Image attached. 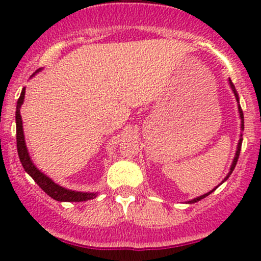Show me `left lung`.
I'll use <instances>...</instances> for the list:
<instances>
[{"label": "left lung", "instance_id": "8db88e82", "mask_svg": "<svg viewBox=\"0 0 261 261\" xmlns=\"http://www.w3.org/2000/svg\"><path fill=\"white\" fill-rule=\"evenodd\" d=\"M228 84H230V87H231V89H232V92H233V94H235V98H236V101H238V109H239V115H240V120H241V131H244V114H243V110H241V106H240V99H239V94H238V92H236V89H235V86H233V83L232 82H231V80H228ZM241 144H243V133L240 134V140H239V143H238V147H236V152H235V156H233V160H232V164H231V167H230V172L227 173V175H226L225 178H223V180L221 181L220 184H218L217 187H216V188H218V187L221 186V184L223 183V181H226L228 179V177H230L231 175V173H232V170L235 169V167H236V163H238V159H239V155H240V150H241ZM216 188H213L212 191H210L208 193H206V194H202V196H199V197H197V198H193V199H191V201H188L187 202V203H196V202H198V201H201V199H203V198H206L207 196H208V194H211L213 191H216Z\"/></svg>", "mask_w": 261, "mask_h": 261}]
</instances>
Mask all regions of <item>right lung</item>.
<instances>
[{
    "instance_id": "right-lung-1",
    "label": "right lung",
    "mask_w": 261,
    "mask_h": 261,
    "mask_svg": "<svg viewBox=\"0 0 261 261\" xmlns=\"http://www.w3.org/2000/svg\"><path fill=\"white\" fill-rule=\"evenodd\" d=\"M41 70L38 69L34 73L31 77L39 73ZM23 98H25V87L22 88L20 94V98L17 101L16 106V143H17V152L18 158H20V162L22 164L25 172L36 181L39 187L48 194L49 197H51L53 199L59 202H83L88 201V199H93L97 197V192H78V191H72V189H67L64 187L59 186V184L55 183L54 180L50 179L46 174H44L43 172L38 169L35 167V164L31 160L30 154H29V150L26 147L25 143V135H23V127H22V118L20 115V109L23 103Z\"/></svg>"
}]
</instances>
